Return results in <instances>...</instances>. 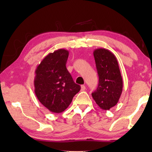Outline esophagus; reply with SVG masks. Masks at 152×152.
Instances as JSON below:
<instances>
[{"instance_id": "obj_1", "label": "esophagus", "mask_w": 152, "mask_h": 152, "mask_svg": "<svg viewBox=\"0 0 152 152\" xmlns=\"http://www.w3.org/2000/svg\"><path fill=\"white\" fill-rule=\"evenodd\" d=\"M86 89V86L85 85H82L81 86V90L82 91H84Z\"/></svg>"}]
</instances>
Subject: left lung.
Wrapping results in <instances>:
<instances>
[{
	"label": "left lung",
	"mask_w": 152,
	"mask_h": 152,
	"mask_svg": "<svg viewBox=\"0 0 152 152\" xmlns=\"http://www.w3.org/2000/svg\"><path fill=\"white\" fill-rule=\"evenodd\" d=\"M99 85L92 96L101 109L109 110L117 104L123 90V79L116 57L104 48L93 52Z\"/></svg>",
	"instance_id": "obj_1"
}]
</instances>
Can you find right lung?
<instances>
[{
	"label": "right lung",
	"mask_w": 152,
	"mask_h": 152,
	"mask_svg": "<svg viewBox=\"0 0 152 152\" xmlns=\"http://www.w3.org/2000/svg\"><path fill=\"white\" fill-rule=\"evenodd\" d=\"M68 55V50H56L45 57L35 70V95L51 112L65 110L80 90L66 68Z\"/></svg>",
	"instance_id": "1"
}]
</instances>
